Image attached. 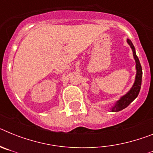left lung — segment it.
<instances>
[{
	"label": "left lung",
	"instance_id": "1",
	"mask_svg": "<svg viewBox=\"0 0 153 153\" xmlns=\"http://www.w3.org/2000/svg\"><path fill=\"white\" fill-rule=\"evenodd\" d=\"M127 43L130 46L131 49L132 51L133 57H134L135 61H136V78H135L134 83H133V85H132L130 90L127 92L125 95L120 97V100L118 101H117L116 103L110 108V110L112 112H119L120 110H123V109L126 108L138 97L139 93L140 91V88H141L142 76H143V70H142L141 64H140V62L139 60V58L136 56V50H135L134 46H133L132 43L131 42V40H129V39H127Z\"/></svg>",
	"mask_w": 153,
	"mask_h": 153
}]
</instances>
